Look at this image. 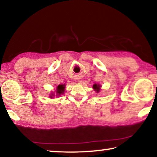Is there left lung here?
Here are the masks:
<instances>
[{
  "mask_svg": "<svg viewBox=\"0 0 157 157\" xmlns=\"http://www.w3.org/2000/svg\"><path fill=\"white\" fill-rule=\"evenodd\" d=\"M93 88H94V89H95L96 91H97V92L99 91V88H100V86L98 85H98H97V84H94V85L93 86Z\"/></svg>",
  "mask_w": 157,
  "mask_h": 157,
  "instance_id": "obj_1",
  "label": "left lung"
}]
</instances>
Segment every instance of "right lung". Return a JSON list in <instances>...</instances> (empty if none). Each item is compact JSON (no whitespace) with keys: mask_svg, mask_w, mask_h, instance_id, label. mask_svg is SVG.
Listing matches in <instances>:
<instances>
[{"mask_svg":"<svg viewBox=\"0 0 157 157\" xmlns=\"http://www.w3.org/2000/svg\"><path fill=\"white\" fill-rule=\"evenodd\" d=\"M65 85H59L56 89V94L57 95H60V94H63L64 91V89H65ZM51 97H52V96H51Z\"/></svg>","mask_w":157,"mask_h":157,"instance_id":"right-lung-1","label":"right lung"}]
</instances>
